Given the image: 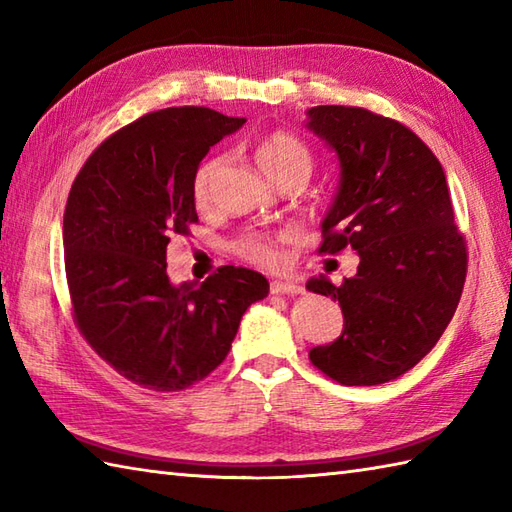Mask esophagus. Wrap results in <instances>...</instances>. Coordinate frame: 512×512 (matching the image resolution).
<instances>
[{
  "instance_id": "34e87169",
  "label": "esophagus",
  "mask_w": 512,
  "mask_h": 512,
  "mask_svg": "<svg viewBox=\"0 0 512 512\" xmlns=\"http://www.w3.org/2000/svg\"><path fill=\"white\" fill-rule=\"evenodd\" d=\"M270 292H273V295L295 297V295H301L303 288L297 286V284H292V281H273V284H270Z\"/></svg>"
}]
</instances>
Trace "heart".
Here are the masks:
<instances>
[{
    "mask_svg": "<svg viewBox=\"0 0 512 512\" xmlns=\"http://www.w3.org/2000/svg\"><path fill=\"white\" fill-rule=\"evenodd\" d=\"M224 158H209L202 162L200 169L195 171L193 178V202L204 209L211 202V187L217 176V171L222 169ZM257 162L259 167L266 171L268 178L275 182L286 180L290 176H301L308 182L314 160L310 149L301 143L299 138L286 132H273L268 134L257 147ZM237 255H242L248 262L273 266L279 262V248L273 237L264 233H246L235 242Z\"/></svg>",
    "mask_w": 512,
    "mask_h": 512,
    "instance_id": "b5f03b06",
    "label": "heart"
}]
</instances>
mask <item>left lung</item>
Returning a JSON list of instances; mask_svg holds the SVG:
<instances>
[{
	"label": "left lung",
	"instance_id": "8db88e82",
	"mask_svg": "<svg viewBox=\"0 0 512 512\" xmlns=\"http://www.w3.org/2000/svg\"><path fill=\"white\" fill-rule=\"evenodd\" d=\"M308 129L339 158V191L321 224L319 253H358L356 275L306 288L339 301L343 332L310 350L341 385H380L420 363L453 319L466 279V242L455 224L440 160L398 121L363 107L319 105Z\"/></svg>",
	"mask_w": 512,
	"mask_h": 512
}]
</instances>
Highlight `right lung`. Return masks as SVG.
Wrapping results in <instances>:
<instances>
[{"mask_svg":"<svg viewBox=\"0 0 512 512\" xmlns=\"http://www.w3.org/2000/svg\"><path fill=\"white\" fill-rule=\"evenodd\" d=\"M246 118L167 107L94 149L63 213L65 277L83 339L134 385L180 391L220 365L264 275L222 266L173 286L167 244L198 222L193 178L209 149Z\"/></svg>","mask_w":512,"mask_h":512,"instance_id":"right-lung-1","label":"right lung"}]
</instances>
